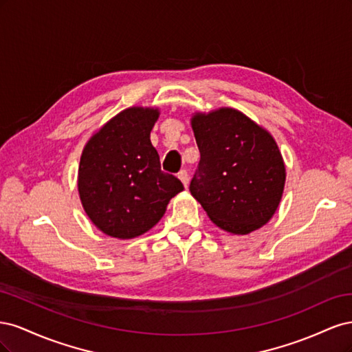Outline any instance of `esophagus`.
I'll return each mask as SVG.
<instances>
[{"label":"esophagus","mask_w":352,"mask_h":352,"mask_svg":"<svg viewBox=\"0 0 352 352\" xmlns=\"http://www.w3.org/2000/svg\"><path fill=\"white\" fill-rule=\"evenodd\" d=\"M177 177L180 179V182L184 184V186H185V188H188V185H189V175H188L186 170H180L179 175H177Z\"/></svg>","instance_id":"34e87169"}]
</instances>
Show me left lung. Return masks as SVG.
<instances>
[{
	"label": "left lung",
	"mask_w": 352,
	"mask_h": 352,
	"mask_svg": "<svg viewBox=\"0 0 352 352\" xmlns=\"http://www.w3.org/2000/svg\"><path fill=\"white\" fill-rule=\"evenodd\" d=\"M190 126L201 154L190 195L216 226L233 235L263 228L280 204L286 180L274 138L229 107L197 111Z\"/></svg>",
	"instance_id": "1"
}]
</instances>
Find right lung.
<instances>
[{
    "label": "right lung",
    "instance_id": "1",
    "mask_svg": "<svg viewBox=\"0 0 352 352\" xmlns=\"http://www.w3.org/2000/svg\"><path fill=\"white\" fill-rule=\"evenodd\" d=\"M157 107H129L104 123L83 146L78 170L82 207L102 233L132 239L153 229L184 190L162 172L150 141Z\"/></svg>",
    "mask_w": 352,
    "mask_h": 352
}]
</instances>
